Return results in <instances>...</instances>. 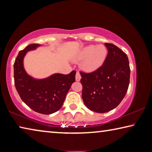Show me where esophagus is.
Returning <instances> with one entry per match:
<instances>
[{
  "label": "esophagus",
  "instance_id": "1",
  "mask_svg": "<svg viewBox=\"0 0 152 152\" xmlns=\"http://www.w3.org/2000/svg\"><path fill=\"white\" fill-rule=\"evenodd\" d=\"M80 79H81L80 74V73L78 72H77L76 74V80L77 82H79L80 80Z\"/></svg>",
  "mask_w": 152,
  "mask_h": 152
}]
</instances>
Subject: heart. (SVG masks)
Listing matches in <instances>:
<instances>
[{
	"label": "heart",
	"mask_w": 152,
	"mask_h": 152,
	"mask_svg": "<svg viewBox=\"0 0 152 152\" xmlns=\"http://www.w3.org/2000/svg\"><path fill=\"white\" fill-rule=\"evenodd\" d=\"M107 56V50L103 45H90L81 50L77 57L78 60H84L82 67L84 70L92 72L97 70L104 62Z\"/></svg>",
	"instance_id": "heart-1"
}]
</instances>
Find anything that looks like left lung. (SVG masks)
<instances>
[{"instance_id": "left-lung-1", "label": "left lung", "mask_w": 152, "mask_h": 152, "mask_svg": "<svg viewBox=\"0 0 152 152\" xmlns=\"http://www.w3.org/2000/svg\"><path fill=\"white\" fill-rule=\"evenodd\" d=\"M104 45L108 54L103 64L92 72H80L84 103L99 113L111 110L120 104L127 93L130 78L127 54L112 43Z\"/></svg>"}]
</instances>
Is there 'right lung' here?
Instances as JSON below:
<instances>
[{"label":"right lung","instance_id":"1","mask_svg":"<svg viewBox=\"0 0 152 152\" xmlns=\"http://www.w3.org/2000/svg\"><path fill=\"white\" fill-rule=\"evenodd\" d=\"M40 45L33 43L20 51L14 63L15 85L20 99L34 111L50 115L60 109L72 84L75 82L76 72L68 74H55L47 78L36 80L28 75L23 67L27 51Z\"/></svg>","mask_w":152,"mask_h":152}]
</instances>
